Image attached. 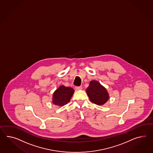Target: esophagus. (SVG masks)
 Returning a JSON list of instances; mask_svg holds the SVG:
<instances>
[{
    "label": "esophagus",
    "mask_w": 153,
    "mask_h": 153,
    "mask_svg": "<svg viewBox=\"0 0 153 153\" xmlns=\"http://www.w3.org/2000/svg\"><path fill=\"white\" fill-rule=\"evenodd\" d=\"M75 89L77 91H79V90H81L82 89V87H75Z\"/></svg>",
    "instance_id": "obj_1"
}]
</instances>
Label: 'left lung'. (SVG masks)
Instances as JSON below:
<instances>
[{
    "instance_id": "8db88e82",
    "label": "left lung",
    "mask_w": 153,
    "mask_h": 153,
    "mask_svg": "<svg viewBox=\"0 0 153 153\" xmlns=\"http://www.w3.org/2000/svg\"><path fill=\"white\" fill-rule=\"evenodd\" d=\"M90 101L97 105H103L109 99L108 91L98 81H90L89 86L86 90Z\"/></svg>"
}]
</instances>
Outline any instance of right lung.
<instances>
[{
    "instance_id": "add662e5",
    "label": "right lung",
    "mask_w": 153,
    "mask_h": 153,
    "mask_svg": "<svg viewBox=\"0 0 153 153\" xmlns=\"http://www.w3.org/2000/svg\"><path fill=\"white\" fill-rule=\"evenodd\" d=\"M74 92L71 87L60 86L53 93L52 103L59 107H62L70 101Z\"/></svg>"
}]
</instances>
